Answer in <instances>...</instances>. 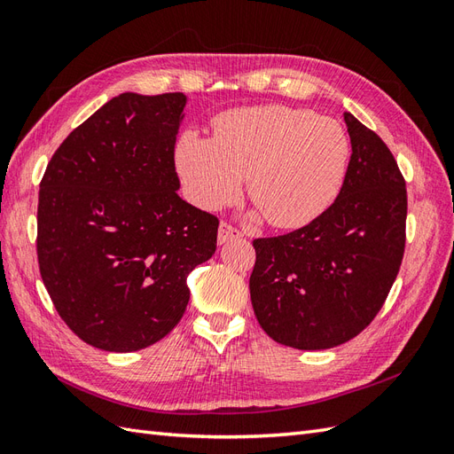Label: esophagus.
Masks as SVG:
<instances>
[{
    "instance_id": "obj_1",
    "label": "esophagus",
    "mask_w": 454,
    "mask_h": 454,
    "mask_svg": "<svg viewBox=\"0 0 454 454\" xmlns=\"http://www.w3.org/2000/svg\"><path fill=\"white\" fill-rule=\"evenodd\" d=\"M242 237V231L232 227L231 223H222L219 225V231H217V242L219 244H225L229 240H237Z\"/></svg>"
}]
</instances>
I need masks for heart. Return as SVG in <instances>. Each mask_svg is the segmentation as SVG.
<instances>
[{
  "mask_svg": "<svg viewBox=\"0 0 454 454\" xmlns=\"http://www.w3.org/2000/svg\"><path fill=\"white\" fill-rule=\"evenodd\" d=\"M350 159L340 122L310 109L255 106L214 121V138L185 132L176 167L189 199L204 210L235 202L248 176V195L280 229L303 227L337 199Z\"/></svg>",
  "mask_w": 454,
  "mask_h": 454,
  "instance_id": "heart-1",
  "label": "heart"
}]
</instances>
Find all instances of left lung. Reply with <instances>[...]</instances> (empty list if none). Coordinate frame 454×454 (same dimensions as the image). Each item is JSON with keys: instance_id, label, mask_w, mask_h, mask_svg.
<instances>
[{"instance_id": "1", "label": "left lung", "mask_w": 454, "mask_h": 454, "mask_svg": "<svg viewBox=\"0 0 454 454\" xmlns=\"http://www.w3.org/2000/svg\"><path fill=\"white\" fill-rule=\"evenodd\" d=\"M352 155L335 202L287 235L255 239V318L280 345L324 350L373 322L400 272L407 189L392 151L345 114Z\"/></svg>"}]
</instances>
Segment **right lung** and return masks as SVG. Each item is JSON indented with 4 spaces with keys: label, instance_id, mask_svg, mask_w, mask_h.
I'll return each mask as SVG.
<instances>
[{
    "label": "right lung",
    "instance_id": "add662e5",
    "mask_svg": "<svg viewBox=\"0 0 454 454\" xmlns=\"http://www.w3.org/2000/svg\"><path fill=\"white\" fill-rule=\"evenodd\" d=\"M187 96L122 92L54 151L39 184L37 261L52 305L87 345L134 352L182 320L187 274L217 217L177 195L174 145Z\"/></svg>",
    "mask_w": 454,
    "mask_h": 454
}]
</instances>
